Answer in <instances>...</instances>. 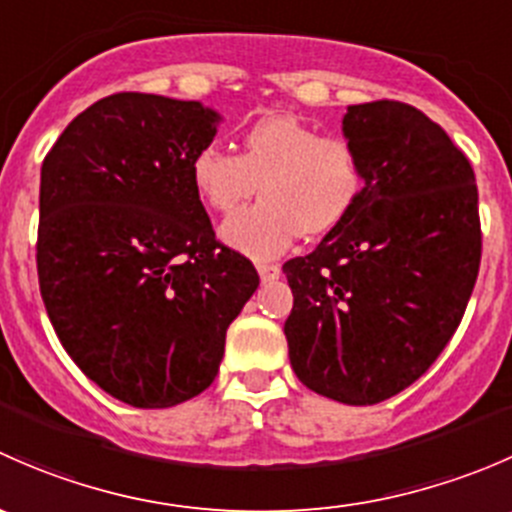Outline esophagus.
<instances>
[{"label":"esophagus","instance_id":"esophagus-1","mask_svg":"<svg viewBox=\"0 0 512 512\" xmlns=\"http://www.w3.org/2000/svg\"><path fill=\"white\" fill-rule=\"evenodd\" d=\"M257 272H260V277H262V282H272V280H277V277H280V265H270V262H260V265H257Z\"/></svg>","mask_w":512,"mask_h":512}]
</instances>
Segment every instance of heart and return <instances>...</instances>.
Returning <instances> with one entry per match:
<instances>
[{
	"label": "heart",
	"mask_w": 512,
	"mask_h": 512,
	"mask_svg": "<svg viewBox=\"0 0 512 512\" xmlns=\"http://www.w3.org/2000/svg\"><path fill=\"white\" fill-rule=\"evenodd\" d=\"M190 185L215 213H230L252 193L260 203L220 227V237L252 260H272L299 235L319 240L359 208L366 163L344 136H322L292 113H270L247 126L240 153L203 146L190 158Z\"/></svg>",
	"instance_id": "b5f03b06"
}]
</instances>
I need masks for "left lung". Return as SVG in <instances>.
I'll list each match as a JSON object with an SVG mask.
<instances>
[{
	"instance_id": "1",
	"label": "left lung",
	"mask_w": 512,
	"mask_h": 512,
	"mask_svg": "<svg viewBox=\"0 0 512 512\" xmlns=\"http://www.w3.org/2000/svg\"><path fill=\"white\" fill-rule=\"evenodd\" d=\"M342 131L364 156V198L282 267L285 337L307 389L371 406L426 374L461 324L480 267L478 188L461 148L409 103L349 106Z\"/></svg>"
}]
</instances>
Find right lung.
I'll return each mask as SVG.
<instances>
[{"label":"right lung","mask_w":512,"mask_h":512,"mask_svg":"<svg viewBox=\"0 0 512 512\" xmlns=\"http://www.w3.org/2000/svg\"><path fill=\"white\" fill-rule=\"evenodd\" d=\"M220 113L200 101L113 94L46 153L36 270L59 342L136 409L193 399L218 376L225 332L260 277L215 240L190 185Z\"/></svg>","instance_id":"obj_1"}]
</instances>
